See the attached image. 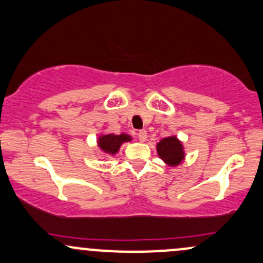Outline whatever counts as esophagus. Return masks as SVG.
Returning a JSON list of instances; mask_svg holds the SVG:
<instances>
[{
    "label": "esophagus",
    "mask_w": 263,
    "mask_h": 263,
    "mask_svg": "<svg viewBox=\"0 0 263 263\" xmlns=\"http://www.w3.org/2000/svg\"><path fill=\"white\" fill-rule=\"evenodd\" d=\"M137 137L141 142H144L147 140V131H144V129H141V131H138Z\"/></svg>",
    "instance_id": "obj_1"
}]
</instances>
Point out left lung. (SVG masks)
Segmentation results:
<instances>
[{"instance_id":"obj_1","label":"left lung","mask_w":263,"mask_h":263,"mask_svg":"<svg viewBox=\"0 0 263 263\" xmlns=\"http://www.w3.org/2000/svg\"><path fill=\"white\" fill-rule=\"evenodd\" d=\"M158 155L165 163L170 165H177L184 158L183 146L177 137H167L157 144Z\"/></svg>"}]
</instances>
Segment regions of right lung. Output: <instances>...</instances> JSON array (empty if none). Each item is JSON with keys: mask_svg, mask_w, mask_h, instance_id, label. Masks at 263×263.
<instances>
[{"mask_svg": "<svg viewBox=\"0 0 263 263\" xmlns=\"http://www.w3.org/2000/svg\"><path fill=\"white\" fill-rule=\"evenodd\" d=\"M131 141V137L128 135H105L99 138V147L108 155H115L120 148V146L123 142Z\"/></svg>", "mask_w": 263, "mask_h": 263, "instance_id": "add662e5", "label": "right lung"}]
</instances>
